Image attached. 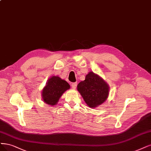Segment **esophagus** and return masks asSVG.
Returning a JSON list of instances; mask_svg holds the SVG:
<instances>
[{"label": "esophagus", "mask_w": 151, "mask_h": 151, "mask_svg": "<svg viewBox=\"0 0 151 151\" xmlns=\"http://www.w3.org/2000/svg\"><path fill=\"white\" fill-rule=\"evenodd\" d=\"M71 87H72V89H76V87H77V83H76V82L72 83V84H71Z\"/></svg>", "instance_id": "1"}]
</instances>
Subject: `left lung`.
Listing matches in <instances>:
<instances>
[{
  "label": "left lung",
  "instance_id": "obj_1",
  "mask_svg": "<svg viewBox=\"0 0 151 151\" xmlns=\"http://www.w3.org/2000/svg\"><path fill=\"white\" fill-rule=\"evenodd\" d=\"M77 91L88 106L95 108L106 101L109 87L99 76L90 72L86 75L85 80L77 85Z\"/></svg>",
  "mask_w": 151,
  "mask_h": 151
}]
</instances>
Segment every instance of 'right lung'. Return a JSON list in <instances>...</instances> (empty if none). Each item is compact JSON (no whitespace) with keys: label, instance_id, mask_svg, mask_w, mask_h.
I'll return each instance as SVG.
<instances>
[{"label":"right lung","instance_id":"obj_1","mask_svg":"<svg viewBox=\"0 0 151 151\" xmlns=\"http://www.w3.org/2000/svg\"><path fill=\"white\" fill-rule=\"evenodd\" d=\"M70 89V85L58 76H52L47 81L42 91L44 102L50 106L58 104L63 93Z\"/></svg>","mask_w":151,"mask_h":151}]
</instances>
